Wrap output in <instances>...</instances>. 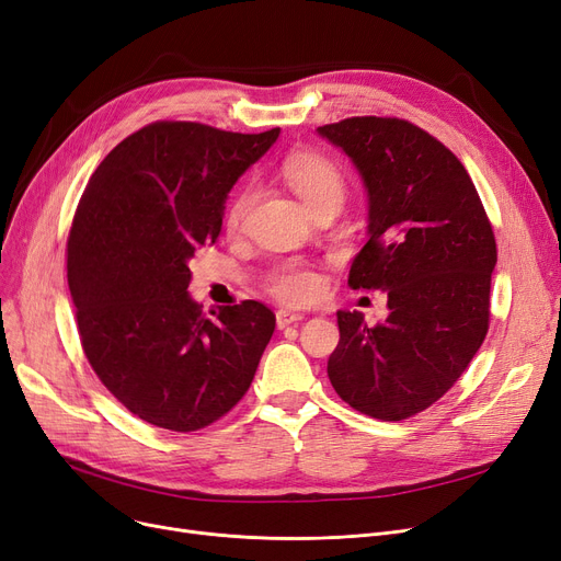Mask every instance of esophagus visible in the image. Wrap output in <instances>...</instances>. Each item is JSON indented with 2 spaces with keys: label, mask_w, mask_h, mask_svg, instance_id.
Here are the masks:
<instances>
[{
  "label": "esophagus",
  "mask_w": 561,
  "mask_h": 561,
  "mask_svg": "<svg viewBox=\"0 0 561 561\" xmlns=\"http://www.w3.org/2000/svg\"><path fill=\"white\" fill-rule=\"evenodd\" d=\"M305 319V314L300 312H288V309H279L277 312V328H286V325H294V323H300Z\"/></svg>",
  "instance_id": "1"
}]
</instances>
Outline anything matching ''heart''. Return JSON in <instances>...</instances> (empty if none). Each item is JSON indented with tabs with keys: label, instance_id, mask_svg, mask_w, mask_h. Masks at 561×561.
Here are the masks:
<instances>
[{
	"label": "heart",
	"instance_id": "heart-1",
	"mask_svg": "<svg viewBox=\"0 0 561 561\" xmlns=\"http://www.w3.org/2000/svg\"><path fill=\"white\" fill-rule=\"evenodd\" d=\"M284 180L288 182V186L298 194V198L312 207L321 201L328 198H344V178L342 171L337 169V163L333 159H328L323 154L317 152H300L288 157L282 165ZM254 192L252 186H244V190L238 192V196L233 198L231 207H228V224L238 226L249 205H252ZM321 277L309 267H300V265H288L284 267L282 273H277L273 277V294L288 305H307L319 298L321 294Z\"/></svg>",
	"mask_w": 561,
	"mask_h": 561
}]
</instances>
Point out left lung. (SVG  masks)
I'll return each instance as SVG.
<instances>
[{
  "instance_id": "1",
  "label": "left lung",
  "mask_w": 561,
  "mask_h": 561,
  "mask_svg": "<svg viewBox=\"0 0 561 561\" xmlns=\"http://www.w3.org/2000/svg\"><path fill=\"white\" fill-rule=\"evenodd\" d=\"M317 134L351 159L367 194V242L348 286L388 296L375 328L340 309L328 377L356 411L402 421L437 402L485 340L492 226L460 159L416 124L348 117Z\"/></svg>"
}]
</instances>
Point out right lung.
<instances>
[{"label": "right lung", "mask_w": 561, "mask_h": 561, "mask_svg": "<svg viewBox=\"0 0 561 561\" xmlns=\"http://www.w3.org/2000/svg\"><path fill=\"white\" fill-rule=\"evenodd\" d=\"M277 138L154 122L111 150L80 196L67 242L80 342L145 423L201 430L252 386L275 314L244 300L205 317L186 286L196 249L219 238L228 192Z\"/></svg>", "instance_id": "add662e5"}]
</instances>
